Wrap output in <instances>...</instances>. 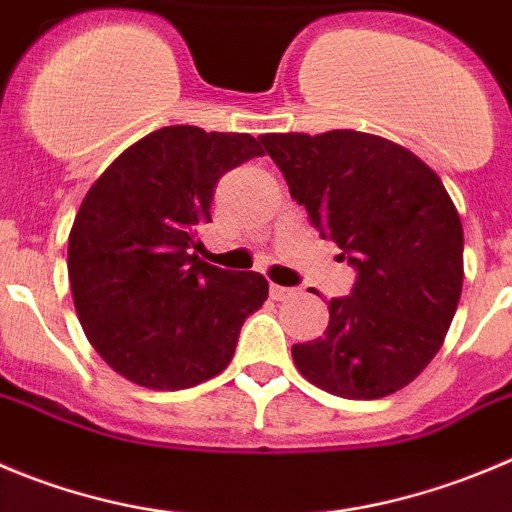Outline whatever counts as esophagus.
Returning a JSON list of instances; mask_svg holds the SVG:
<instances>
[{
	"mask_svg": "<svg viewBox=\"0 0 512 512\" xmlns=\"http://www.w3.org/2000/svg\"><path fill=\"white\" fill-rule=\"evenodd\" d=\"M295 290L293 288H283V285H270V298L272 300H288L293 298Z\"/></svg>",
	"mask_w": 512,
	"mask_h": 512,
	"instance_id": "1",
	"label": "esophagus"
}]
</instances>
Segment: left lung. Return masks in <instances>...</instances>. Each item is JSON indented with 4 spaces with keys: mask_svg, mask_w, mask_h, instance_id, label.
Listing matches in <instances>:
<instances>
[{
    "mask_svg": "<svg viewBox=\"0 0 512 512\" xmlns=\"http://www.w3.org/2000/svg\"><path fill=\"white\" fill-rule=\"evenodd\" d=\"M323 240L356 270L328 303L323 338L295 343L310 384L381 399L417 379L444 341L462 293V222L422 159L361 131L260 138Z\"/></svg>",
    "mask_w": 512,
    "mask_h": 512,
    "instance_id": "obj_1",
    "label": "left lung"
}]
</instances>
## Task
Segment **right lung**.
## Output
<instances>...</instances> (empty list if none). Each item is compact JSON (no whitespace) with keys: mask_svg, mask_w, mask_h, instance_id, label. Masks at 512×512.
<instances>
[{"mask_svg":"<svg viewBox=\"0 0 512 512\" xmlns=\"http://www.w3.org/2000/svg\"><path fill=\"white\" fill-rule=\"evenodd\" d=\"M262 154L250 133L166 126L85 194L68 240L75 310L100 358L133 384L179 391L217 376L267 300L260 272L194 255L217 181Z\"/></svg>","mask_w":512,"mask_h":512,"instance_id":"add662e5","label":"right lung"}]
</instances>
